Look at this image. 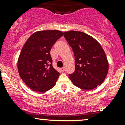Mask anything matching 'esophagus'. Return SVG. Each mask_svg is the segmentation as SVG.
Instances as JSON below:
<instances>
[{
    "instance_id": "1",
    "label": "esophagus",
    "mask_w": 125,
    "mask_h": 125,
    "mask_svg": "<svg viewBox=\"0 0 125 125\" xmlns=\"http://www.w3.org/2000/svg\"><path fill=\"white\" fill-rule=\"evenodd\" d=\"M60 71H61L62 73H63L65 71V68H60Z\"/></svg>"
}]
</instances>
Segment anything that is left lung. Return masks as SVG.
<instances>
[{"label":"left lung","mask_w":125,"mask_h":125,"mask_svg":"<svg viewBox=\"0 0 125 125\" xmlns=\"http://www.w3.org/2000/svg\"><path fill=\"white\" fill-rule=\"evenodd\" d=\"M75 57V71L69 75L75 86L91 90L105 79L109 63L103 48L94 37L81 31L63 33Z\"/></svg>","instance_id":"left-lung-1"}]
</instances>
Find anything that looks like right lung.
<instances>
[{"mask_svg": "<svg viewBox=\"0 0 125 125\" xmlns=\"http://www.w3.org/2000/svg\"><path fill=\"white\" fill-rule=\"evenodd\" d=\"M63 34L59 30L39 31L24 44L17 68L21 79L32 91L44 93L54 86L60 73L52 66L50 51Z\"/></svg>", "mask_w": 125, "mask_h": 125, "instance_id": "obj_1", "label": "right lung"}]
</instances>
